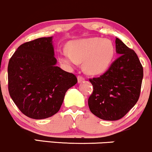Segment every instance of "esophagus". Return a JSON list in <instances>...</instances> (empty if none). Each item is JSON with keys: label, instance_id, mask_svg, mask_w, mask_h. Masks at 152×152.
I'll return each instance as SVG.
<instances>
[{"label": "esophagus", "instance_id": "obj_1", "mask_svg": "<svg viewBox=\"0 0 152 152\" xmlns=\"http://www.w3.org/2000/svg\"><path fill=\"white\" fill-rule=\"evenodd\" d=\"M77 80H78V83H82V82L83 81H84L85 80V78L83 77V76H80V75H79L77 77Z\"/></svg>", "mask_w": 152, "mask_h": 152}]
</instances>
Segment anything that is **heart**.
<instances>
[{
  "mask_svg": "<svg viewBox=\"0 0 152 152\" xmlns=\"http://www.w3.org/2000/svg\"><path fill=\"white\" fill-rule=\"evenodd\" d=\"M67 50L68 52L59 54V61L69 67L83 62L85 71L90 75H100L106 71L115 54L112 42L100 38L72 41L67 44Z\"/></svg>",
  "mask_w": 152,
  "mask_h": 152,
  "instance_id": "obj_1",
  "label": "heart"
}]
</instances>
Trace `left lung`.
<instances>
[{"mask_svg":"<svg viewBox=\"0 0 152 152\" xmlns=\"http://www.w3.org/2000/svg\"><path fill=\"white\" fill-rule=\"evenodd\" d=\"M119 57L98 77L89 80L93 87L88 98L90 111L105 121L121 119L135 105L140 96L143 67L133 49L116 38Z\"/></svg>","mask_w":152,"mask_h":152,"instance_id":"left-lung-1","label":"left lung"}]
</instances>
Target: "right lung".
<instances>
[{"label":"right lung","mask_w":152,"mask_h":152,"mask_svg":"<svg viewBox=\"0 0 152 152\" xmlns=\"http://www.w3.org/2000/svg\"><path fill=\"white\" fill-rule=\"evenodd\" d=\"M52 37L26 42L8 62V92L25 115L44 119L57 113L77 77L56 65Z\"/></svg>","instance_id":"obj_1"}]
</instances>
